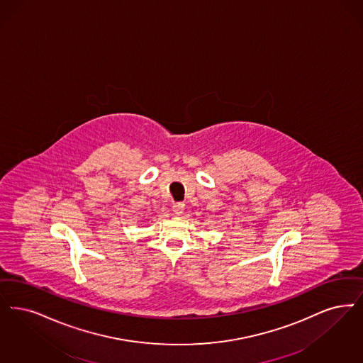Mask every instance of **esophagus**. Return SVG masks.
<instances>
[{"mask_svg": "<svg viewBox=\"0 0 363 363\" xmlns=\"http://www.w3.org/2000/svg\"><path fill=\"white\" fill-rule=\"evenodd\" d=\"M185 209V203H173V212L175 215H182Z\"/></svg>", "mask_w": 363, "mask_h": 363, "instance_id": "obj_1", "label": "esophagus"}]
</instances>
